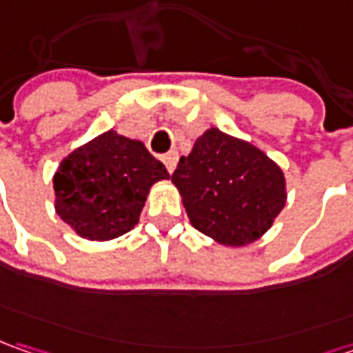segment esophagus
<instances>
[{"mask_svg":"<svg viewBox=\"0 0 353 353\" xmlns=\"http://www.w3.org/2000/svg\"><path fill=\"white\" fill-rule=\"evenodd\" d=\"M177 160H179V154H177L176 150H172V152H168L164 156V164H165V168H168V172H170V174L176 170Z\"/></svg>","mask_w":353,"mask_h":353,"instance_id":"1","label":"esophagus"}]
</instances>
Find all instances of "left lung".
I'll return each mask as SVG.
<instances>
[{
    "instance_id": "left-lung-1",
    "label": "left lung",
    "mask_w": 353,
    "mask_h": 353,
    "mask_svg": "<svg viewBox=\"0 0 353 353\" xmlns=\"http://www.w3.org/2000/svg\"><path fill=\"white\" fill-rule=\"evenodd\" d=\"M189 223L214 242L240 248L256 242L285 207L283 170L248 140L216 127L195 140L172 174Z\"/></svg>"
}]
</instances>
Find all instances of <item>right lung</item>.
Returning a JSON list of instances; mask_svg holds the SVG:
<instances>
[{"mask_svg":"<svg viewBox=\"0 0 353 353\" xmlns=\"http://www.w3.org/2000/svg\"><path fill=\"white\" fill-rule=\"evenodd\" d=\"M170 179L144 142L107 130L72 150L56 170L54 209L78 236L105 242L139 223L154 183Z\"/></svg>","mask_w":353,"mask_h":353,"instance_id":"right-lung-1","label":"right lung"}]
</instances>
